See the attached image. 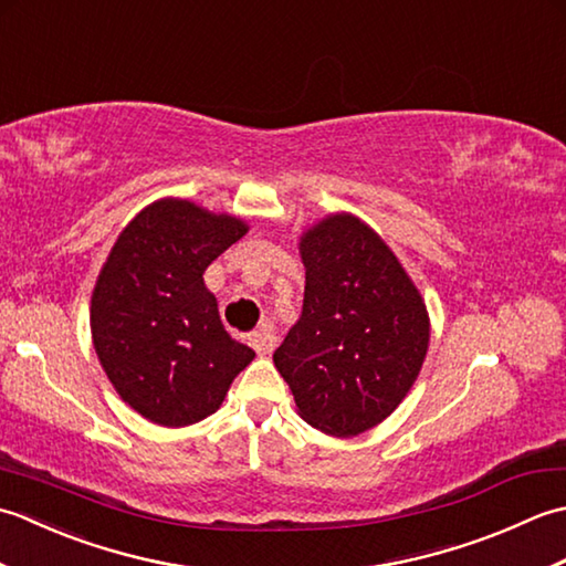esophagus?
<instances>
[{
  "label": "esophagus",
  "instance_id": "34e87169",
  "mask_svg": "<svg viewBox=\"0 0 566 566\" xmlns=\"http://www.w3.org/2000/svg\"><path fill=\"white\" fill-rule=\"evenodd\" d=\"M250 345L255 347V353H258L260 357H268V355H272V353H274L276 338H274V333H272V331H268V328H260V331H255V333L250 335Z\"/></svg>",
  "mask_w": 566,
  "mask_h": 566
}]
</instances>
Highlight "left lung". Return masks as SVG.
Returning a JSON list of instances; mask_svg holds the SVG:
<instances>
[{
  "label": "left lung",
  "mask_w": 566,
  "mask_h": 566,
  "mask_svg": "<svg viewBox=\"0 0 566 566\" xmlns=\"http://www.w3.org/2000/svg\"><path fill=\"white\" fill-rule=\"evenodd\" d=\"M304 308L274 350L308 426L335 438L375 428L403 401L428 353L423 296L391 248L353 213L302 235Z\"/></svg>",
  "instance_id": "1"
}]
</instances>
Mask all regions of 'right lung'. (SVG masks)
<instances>
[{"label":"right lung","mask_w":566,"mask_h":566,"mask_svg":"<svg viewBox=\"0 0 566 566\" xmlns=\"http://www.w3.org/2000/svg\"><path fill=\"white\" fill-rule=\"evenodd\" d=\"M245 233L235 216L160 199L116 238L92 292V340L118 396L150 423L182 428L216 413L255 357L226 333L203 284Z\"/></svg>","instance_id":"right-lung-1"}]
</instances>
